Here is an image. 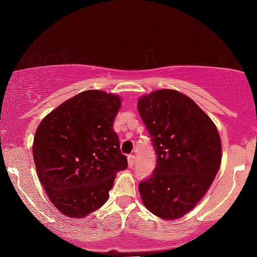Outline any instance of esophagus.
<instances>
[{
	"instance_id": "34e87169",
	"label": "esophagus",
	"mask_w": 257,
	"mask_h": 257,
	"mask_svg": "<svg viewBox=\"0 0 257 257\" xmlns=\"http://www.w3.org/2000/svg\"><path fill=\"white\" fill-rule=\"evenodd\" d=\"M135 159H137V158H135L134 155H129L128 156V166L131 168L135 164Z\"/></svg>"
}]
</instances>
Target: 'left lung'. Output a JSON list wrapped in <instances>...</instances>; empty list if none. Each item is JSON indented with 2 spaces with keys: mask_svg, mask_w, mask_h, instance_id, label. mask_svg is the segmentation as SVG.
I'll return each mask as SVG.
<instances>
[{
  "mask_svg": "<svg viewBox=\"0 0 257 257\" xmlns=\"http://www.w3.org/2000/svg\"><path fill=\"white\" fill-rule=\"evenodd\" d=\"M157 163L139 184L144 204L164 220L184 216L213 184L221 164L220 135L213 120L192 99L173 89L140 98Z\"/></svg>",
  "mask_w": 257,
  "mask_h": 257,
  "instance_id": "left-lung-1",
  "label": "left lung"
}]
</instances>
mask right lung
<instances>
[{
  "label": "right lung",
  "instance_id": "right-lung-1",
  "mask_svg": "<svg viewBox=\"0 0 257 257\" xmlns=\"http://www.w3.org/2000/svg\"><path fill=\"white\" fill-rule=\"evenodd\" d=\"M120 98L85 90L66 100L38 125L35 166L55 208L69 217H84L108 198L116 174L128 168L113 131Z\"/></svg>",
  "mask_w": 257,
  "mask_h": 257
}]
</instances>
